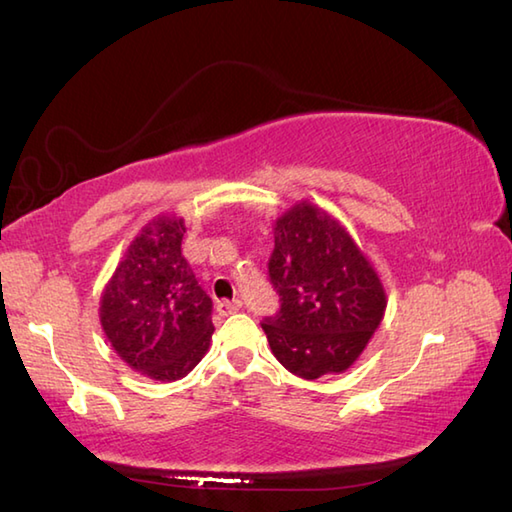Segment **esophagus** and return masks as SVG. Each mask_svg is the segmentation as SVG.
<instances>
[{
  "label": "esophagus",
  "instance_id": "esophagus-1",
  "mask_svg": "<svg viewBox=\"0 0 512 512\" xmlns=\"http://www.w3.org/2000/svg\"><path fill=\"white\" fill-rule=\"evenodd\" d=\"M239 310H242V302H239V299H233V302H219L217 304V313L224 315V317L235 315V313H239Z\"/></svg>",
  "mask_w": 512,
  "mask_h": 512
}]
</instances>
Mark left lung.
Wrapping results in <instances>:
<instances>
[{
  "label": "left lung",
  "mask_w": 512,
  "mask_h": 512,
  "mask_svg": "<svg viewBox=\"0 0 512 512\" xmlns=\"http://www.w3.org/2000/svg\"><path fill=\"white\" fill-rule=\"evenodd\" d=\"M268 273L282 308L262 324L293 375H339L357 362L386 313L373 262L328 210L302 199L275 219Z\"/></svg>",
  "instance_id": "8db88e82"
}]
</instances>
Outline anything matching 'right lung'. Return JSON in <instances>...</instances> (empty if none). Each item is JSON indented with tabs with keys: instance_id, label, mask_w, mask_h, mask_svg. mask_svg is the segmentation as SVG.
I'll return each instance as SVG.
<instances>
[{
	"instance_id": "add662e5",
	"label": "right lung",
	"mask_w": 512,
	"mask_h": 512,
	"mask_svg": "<svg viewBox=\"0 0 512 512\" xmlns=\"http://www.w3.org/2000/svg\"><path fill=\"white\" fill-rule=\"evenodd\" d=\"M184 217L162 213L139 230L99 299V322L135 373L177 382L193 370L215 333L213 302L182 255Z\"/></svg>"
}]
</instances>
